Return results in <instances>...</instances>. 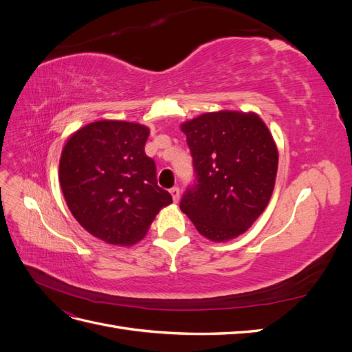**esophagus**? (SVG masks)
I'll return each mask as SVG.
<instances>
[{"mask_svg":"<svg viewBox=\"0 0 352 352\" xmlns=\"http://www.w3.org/2000/svg\"><path fill=\"white\" fill-rule=\"evenodd\" d=\"M170 194H172V197H173V201H175V202H177V201H179L180 190H179V188H177V186H173L172 189H170Z\"/></svg>","mask_w":352,"mask_h":352,"instance_id":"34e87169","label":"esophagus"}]
</instances>
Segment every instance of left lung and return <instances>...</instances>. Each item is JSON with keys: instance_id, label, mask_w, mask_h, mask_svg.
Segmentation results:
<instances>
[{"instance_id": "obj_1", "label": "left lung", "mask_w": 352, "mask_h": 352, "mask_svg": "<svg viewBox=\"0 0 352 352\" xmlns=\"http://www.w3.org/2000/svg\"><path fill=\"white\" fill-rule=\"evenodd\" d=\"M195 180L180 210L202 236L221 242L236 238L267 207L278 150L258 116L238 111L202 114L182 124Z\"/></svg>"}]
</instances>
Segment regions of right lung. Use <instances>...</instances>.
<instances>
[{
	"label": "right lung",
	"instance_id": "right-lung-1",
	"mask_svg": "<svg viewBox=\"0 0 352 352\" xmlns=\"http://www.w3.org/2000/svg\"><path fill=\"white\" fill-rule=\"evenodd\" d=\"M150 131L138 123L101 120L70 136L60 158V185L82 228L111 245L144 238L172 195L157 184L145 154Z\"/></svg>",
	"mask_w": 352,
	"mask_h": 352
}]
</instances>
